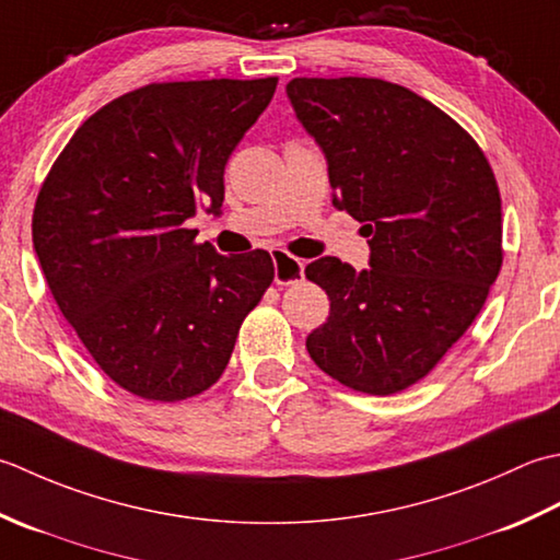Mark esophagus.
I'll return each instance as SVG.
<instances>
[{"instance_id": "obj_1", "label": "esophagus", "mask_w": 560, "mask_h": 560, "mask_svg": "<svg viewBox=\"0 0 560 560\" xmlns=\"http://www.w3.org/2000/svg\"><path fill=\"white\" fill-rule=\"evenodd\" d=\"M272 264H276V284H294L304 278V260L294 258L284 250H272Z\"/></svg>"}]
</instances>
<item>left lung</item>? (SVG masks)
Listing matches in <instances>:
<instances>
[{
    "label": "left lung",
    "mask_w": 560,
    "mask_h": 560,
    "mask_svg": "<svg viewBox=\"0 0 560 560\" xmlns=\"http://www.w3.org/2000/svg\"><path fill=\"white\" fill-rule=\"evenodd\" d=\"M288 96L328 159L334 205L372 248L370 270L334 256L304 268L330 300L306 350L352 392H404L466 334L503 266L495 174L459 122L406 86L296 77Z\"/></svg>",
    "instance_id": "8db88e82"
}]
</instances>
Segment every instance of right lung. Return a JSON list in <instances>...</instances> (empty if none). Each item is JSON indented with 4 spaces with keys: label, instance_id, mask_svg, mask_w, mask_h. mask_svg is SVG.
<instances>
[{
    "label": "right lung",
    "instance_id": "right-lung-1",
    "mask_svg": "<svg viewBox=\"0 0 560 560\" xmlns=\"http://www.w3.org/2000/svg\"><path fill=\"white\" fill-rule=\"evenodd\" d=\"M278 77L156 82L79 125L33 208L43 276L120 389L176 404L226 370L276 278L268 250L222 256L184 222L220 214L224 166Z\"/></svg>",
    "mask_w": 560,
    "mask_h": 560
}]
</instances>
